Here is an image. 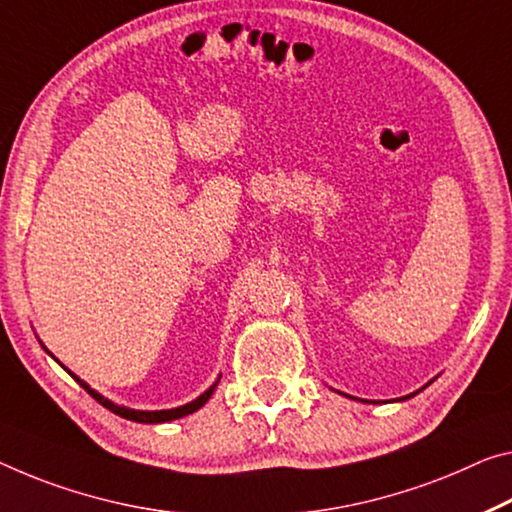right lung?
I'll list each match as a JSON object with an SVG mask.
<instances>
[{
	"mask_svg": "<svg viewBox=\"0 0 512 512\" xmlns=\"http://www.w3.org/2000/svg\"><path fill=\"white\" fill-rule=\"evenodd\" d=\"M70 375H73V373H70ZM73 377H75V375H73ZM75 380H77V384H80L82 389H86V393H91V396L96 398L102 407H107L109 412L119 414V416H123V419L137 421V423H164V421H174V419H180V416H187V414H192V412L199 410V407L206 405V400L212 396V391L217 389V382H215V384H212V387H210L206 393H203V396H199V398H196V400H192V403H187V405H183V407H176V410H160V412H137V410H128V407H119V405L109 403V400H107V398H102L100 393H96V391H93V389H89V384L82 382L80 377H75Z\"/></svg>",
	"mask_w": 512,
	"mask_h": 512,
	"instance_id": "obj_1",
	"label": "right lung"
}]
</instances>
